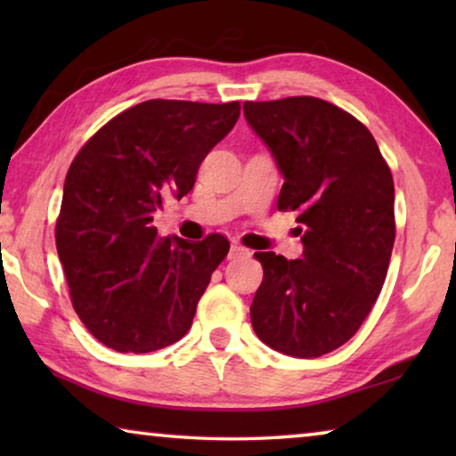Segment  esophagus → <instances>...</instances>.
<instances>
[{"mask_svg":"<svg viewBox=\"0 0 456 456\" xmlns=\"http://www.w3.org/2000/svg\"><path fill=\"white\" fill-rule=\"evenodd\" d=\"M247 256H249V249H245V247L233 243V245H231L227 257L229 259H239V257H247Z\"/></svg>","mask_w":456,"mask_h":456,"instance_id":"esophagus-1","label":"esophagus"}]
</instances>
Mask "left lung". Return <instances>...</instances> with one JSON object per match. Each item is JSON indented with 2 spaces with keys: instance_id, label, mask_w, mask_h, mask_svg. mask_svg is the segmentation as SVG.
Returning a JSON list of instances; mask_svg holds the SVG:
<instances>
[{
  "instance_id": "left-lung-1",
  "label": "left lung",
  "mask_w": 456,
  "mask_h": 456,
  "mask_svg": "<svg viewBox=\"0 0 456 456\" xmlns=\"http://www.w3.org/2000/svg\"><path fill=\"white\" fill-rule=\"evenodd\" d=\"M243 114L283 175L280 211L297 213L302 259L259 251L251 323L261 342L320 358L372 310L395 245V181L370 130L314 96L245 102Z\"/></svg>"
}]
</instances>
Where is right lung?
Here are the masks:
<instances>
[{"mask_svg":"<svg viewBox=\"0 0 456 456\" xmlns=\"http://www.w3.org/2000/svg\"><path fill=\"white\" fill-rule=\"evenodd\" d=\"M241 104L146 100L76 154L56 223L60 264L84 326L117 352L146 354L187 334L229 241L159 237L152 217L192 189Z\"/></svg>","mask_w":456,"mask_h":456,"instance_id":"obj_1","label":"right lung"}]
</instances>
